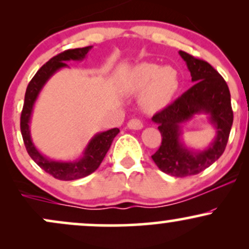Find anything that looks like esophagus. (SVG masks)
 Returning <instances> with one entry per match:
<instances>
[{"label":"esophagus","instance_id":"obj_1","mask_svg":"<svg viewBox=\"0 0 249 249\" xmlns=\"http://www.w3.org/2000/svg\"><path fill=\"white\" fill-rule=\"evenodd\" d=\"M142 122L139 121V119H131L130 122L127 123V127L131 128V130H141L142 128Z\"/></svg>","mask_w":249,"mask_h":249}]
</instances>
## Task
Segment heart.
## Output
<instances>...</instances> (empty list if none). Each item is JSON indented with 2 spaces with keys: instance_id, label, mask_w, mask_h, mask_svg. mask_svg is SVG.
Listing matches in <instances>:
<instances>
[{
  "instance_id": "obj_1",
  "label": "heart",
  "mask_w": 249,
  "mask_h": 249,
  "mask_svg": "<svg viewBox=\"0 0 249 249\" xmlns=\"http://www.w3.org/2000/svg\"><path fill=\"white\" fill-rule=\"evenodd\" d=\"M180 87L179 71L173 67L142 63L125 78V88L133 93L144 91L142 103L148 110H160L172 101Z\"/></svg>"
}]
</instances>
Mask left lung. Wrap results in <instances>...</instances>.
I'll return each mask as SVG.
<instances>
[{
	"instance_id": "8db88e82",
	"label": "left lung",
	"mask_w": 249,
	"mask_h": 249,
	"mask_svg": "<svg viewBox=\"0 0 249 249\" xmlns=\"http://www.w3.org/2000/svg\"><path fill=\"white\" fill-rule=\"evenodd\" d=\"M179 55L186 62L194 85L152 117L162 137L152 159L164 173L182 178L202 172L221 157L232 128L233 111L230 89L218 71L185 51ZM196 114H206L216 130L213 142L204 151L187 148L182 142V125Z\"/></svg>"
}]
</instances>
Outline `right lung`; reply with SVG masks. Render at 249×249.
I'll use <instances>...</instances> for the list:
<instances>
[{"mask_svg": "<svg viewBox=\"0 0 249 249\" xmlns=\"http://www.w3.org/2000/svg\"><path fill=\"white\" fill-rule=\"evenodd\" d=\"M92 49V45L85 48H77V49L65 50L58 55L53 57L49 62L36 72L29 84L24 96L23 110L21 113V132L23 137V142L28 153L34 161L38 165L42 170L51 174L53 178L58 180H76L84 178L92 172H95L99 165L102 164L105 154L107 153L108 148L112 144L113 139L119 133V128H111L104 132L96 133L90 142H88L87 147L83 151V156L76 160L63 161L53 160L48 158L37 150L35 144L33 142L30 133V121L33 115V108L35 102L42 91L43 87L58 70L63 68H69L65 62L69 61H83L88 55V53Z\"/></svg>", "mask_w": 249, "mask_h": 249, "instance_id": "1", "label": "right lung"}]
</instances>
